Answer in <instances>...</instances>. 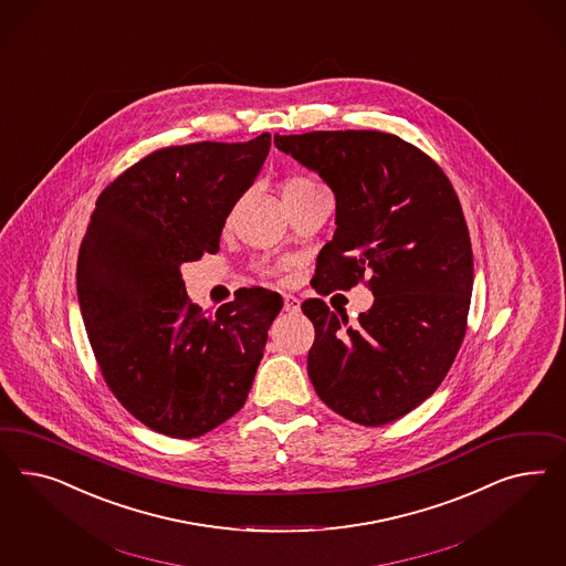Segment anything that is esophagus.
<instances>
[{
	"mask_svg": "<svg viewBox=\"0 0 566 566\" xmlns=\"http://www.w3.org/2000/svg\"><path fill=\"white\" fill-rule=\"evenodd\" d=\"M284 311L286 313H298L301 311V301L294 294H284Z\"/></svg>",
	"mask_w": 566,
	"mask_h": 566,
	"instance_id": "1",
	"label": "esophagus"
}]
</instances>
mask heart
<instances>
[{
  "instance_id": "obj_1",
  "label": "heart",
  "mask_w": 566,
  "mask_h": 566,
  "mask_svg": "<svg viewBox=\"0 0 566 566\" xmlns=\"http://www.w3.org/2000/svg\"><path fill=\"white\" fill-rule=\"evenodd\" d=\"M315 190L319 189H317L308 178L292 176L289 180H284V185H282V199H284V203H289V201L301 199V197L311 195V192H315Z\"/></svg>"
}]
</instances>
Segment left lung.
Wrapping results in <instances>:
<instances>
[{"label":"left lung","mask_w":566,"mask_h":566,"mask_svg":"<svg viewBox=\"0 0 566 566\" xmlns=\"http://www.w3.org/2000/svg\"><path fill=\"white\" fill-rule=\"evenodd\" d=\"M274 145L336 197L311 286L329 294L369 277L374 292L355 327L322 298L301 305L315 327L308 379L355 423L396 421L438 390L463 343L473 253L459 197L433 159L395 135L317 130Z\"/></svg>","instance_id":"obj_1"}]
</instances>
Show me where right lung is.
<instances>
[{"mask_svg":"<svg viewBox=\"0 0 566 566\" xmlns=\"http://www.w3.org/2000/svg\"><path fill=\"white\" fill-rule=\"evenodd\" d=\"M272 135L147 155L103 190L78 251L76 294L105 384L140 423L203 436L239 412L282 296L240 289L206 315L180 268L220 251L226 218L251 189Z\"/></svg>","mask_w":566,"mask_h":566,"instance_id":"right-lung-1","label":"right lung"}]
</instances>
